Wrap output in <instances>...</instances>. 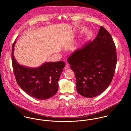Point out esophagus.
<instances>
[{
    "instance_id": "1",
    "label": "esophagus",
    "mask_w": 131,
    "mask_h": 131,
    "mask_svg": "<svg viewBox=\"0 0 131 131\" xmlns=\"http://www.w3.org/2000/svg\"><path fill=\"white\" fill-rule=\"evenodd\" d=\"M69 68V64L68 63H67L65 67H64V69L66 70V69H68Z\"/></svg>"
}]
</instances>
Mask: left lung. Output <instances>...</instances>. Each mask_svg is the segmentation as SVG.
Masks as SVG:
<instances>
[{
  "instance_id": "obj_1",
  "label": "left lung",
  "mask_w": 131,
  "mask_h": 131,
  "mask_svg": "<svg viewBox=\"0 0 131 131\" xmlns=\"http://www.w3.org/2000/svg\"><path fill=\"white\" fill-rule=\"evenodd\" d=\"M67 60L78 93L88 98L99 95L111 84L115 70L117 54L111 35L101 26L93 41L75 50Z\"/></svg>"
}]
</instances>
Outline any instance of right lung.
<instances>
[{
    "label": "right lung",
    "mask_w": 131,
    "mask_h": 131,
    "mask_svg": "<svg viewBox=\"0 0 131 131\" xmlns=\"http://www.w3.org/2000/svg\"><path fill=\"white\" fill-rule=\"evenodd\" d=\"M15 41L12 50L14 73L19 87L31 97L45 100L53 96L58 90V81L65 67L64 61L46 62L37 68L19 65L14 56Z\"/></svg>",
    "instance_id": "1"
}]
</instances>
